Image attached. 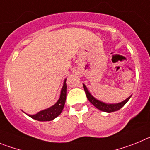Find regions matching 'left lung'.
I'll return each mask as SVG.
<instances>
[{
  "label": "left lung",
  "mask_w": 150,
  "mask_h": 150,
  "mask_svg": "<svg viewBox=\"0 0 150 150\" xmlns=\"http://www.w3.org/2000/svg\"><path fill=\"white\" fill-rule=\"evenodd\" d=\"M83 87H84V91H85L86 96H87V98L89 100L91 103L93 104V106L97 109H100V111L105 112H112L118 111L122 107H123L128 100H130V98L131 97V95L129 97H127L126 100H125L124 101L121 103H106L102 102L100 100H97V99L95 98L94 97H93L91 93H90V91H88V89L87 88V87L85 86V84H83Z\"/></svg>",
  "instance_id": "left-lung-1"
}]
</instances>
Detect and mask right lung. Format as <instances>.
<instances>
[{"mask_svg":"<svg viewBox=\"0 0 150 150\" xmlns=\"http://www.w3.org/2000/svg\"><path fill=\"white\" fill-rule=\"evenodd\" d=\"M66 79L64 80L63 85L61 89L60 96L57 103L54 105H53L47 109H43L41 111L38 112V113L35 115H28L29 117H31L33 119H35L37 121L40 122H48V121H52L54 118L59 116V115L62 112V109L64 108L65 103L66 100ZM26 114V113H25Z\"/></svg>","mask_w":150,"mask_h":150,"instance_id":"right-lung-1","label":"right lung"}]
</instances>
